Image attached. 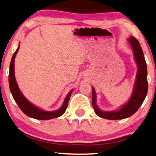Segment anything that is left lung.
I'll return each instance as SVG.
<instances>
[{
  "mask_svg": "<svg viewBox=\"0 0 156 156\" xmlns=\"http://www.w3.org/2000/svg\"><path fill=\"white\" fill-rule=\"evenodd\" d=\"M128 41L133 48L135 60L138 65V73H137L133 95L129 98V101L119 110L112 111V112H104L97 107L96 95H95V90L92 87V107L95 113L99 117L103 119L119 120L130 117L141 107L147 93V64L143 51L138 41L134 37H130Z\"/></svg>",
  "mask_w": 156,
  "mask_h": 156,
  "instance_id": "8db88e82",
  "label": "left lung"
}]
</instances>
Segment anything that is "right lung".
<instances>
[{
    "label": "right lung",
    "instance_id": "right-lung-1",
    "mask_svg": "<svg viewBox=\"0 0 156 156\" xmlns=\"http://www.w3.org/2000/svg\"><path fill=\"white\" fill-rule=\"evenodd\" d=\"M19 47L20 45L18 46V49H16L14 55H13L12 58L11 63H10L9 66V89L15 102H16L17 104L18 105V107H20V109H21L22 112H23V113L27 115L29 117L32 118V119L38 120H49L62 115L64 113L65 111H66V108H67L68 102H69V98L71 96L73 90H71V91L69 92V94L66 95L62 107H61L59 109H58V110L52 111V112H47V111H44L42 110V109L37 108V107H35L33 104H31L30 102H29L27 100V98L22 95L21 92L20 91L18 84H17L16 80H15L14 69L15 58V56H16V54L18 52Z\"/></svg>",
    "mask_w": 156,
    "mask_h": 156
}]
</instances>
